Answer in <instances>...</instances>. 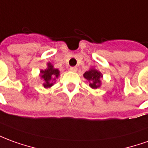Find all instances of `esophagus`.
<instances>
[{"label": "esophagus", "instance_id": "34e87169", "mask_svg": "<svg viewBox=\"0 0 148 148\" xmlns=\"http://www.w3.org/2000/svg\"><path fill=\"white\" fill-rule=\"evenodd\" d=\"M70 70H71V71H73V72H76V71H77V68L76 66H73V67H71V68H70Z\"/></svg>", "mask_w": 148, "mask_h": 148}]
</instances>
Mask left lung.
Instances as JSON below:
<instances>
[{"label": "left lung", "mask_w": 148, "mask_h": 148, "mask_svg": "<svg viewBox=\"0 0 148 148\" xmlns=\"http://www.w3.org/2000/svg\"><path fill=\"white\" fill-rule=\"evenodd\" d=\"M83 77L90 82L89 86L91 88L97 89L101 86V78L103 77V74L95 68H91L90 71L85 72Z\"/></svg>", "instance_id": "obj_1"}]
</instances>
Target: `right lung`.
Returning <instances> with one entry per match:
<instances>
[{
	"label": "right lung",
	"instance_id": "obj_1",
	"mask_svg": "<svg viewBox=\"0 0 148 148\" xmlns=\"http://www.w3.org/2000/svg\"><path fill=\"white\" fill-rule=\"evenodd\" d=\"M41 77L45 82L43 86L45 88H49L53 85V81H55L57 77L59 76L60 71L58 69L53 68V65L50 62L47 63V68L45 70H42L40 71Z\"/></svg>",
	"mask_w": 148,
	"mask_h": 148
}]
</instances>
